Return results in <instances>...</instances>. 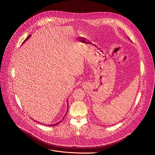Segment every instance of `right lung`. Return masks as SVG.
<instances>
[{"label": "right lung", "instance_id": "right-lung-1", "mask_svg": "<svg viewBox=\"0 0 155 155\" xmlns=\"http://www.w3.org/2000/svg\"><path fill=\"white\" fill-rule=\"evenodd\" d=\"M30 36H31L29 35V36H28V38H26V39H25V41H24L23 42V43H24V42H25V41H26V40H27V39H28V38H29ZM59 124V123H56V124H51V125H49L48 126H56V125H57V124Z\"/></svg>", "mask_w": 155, "mask_h": 155}]
</instances>
